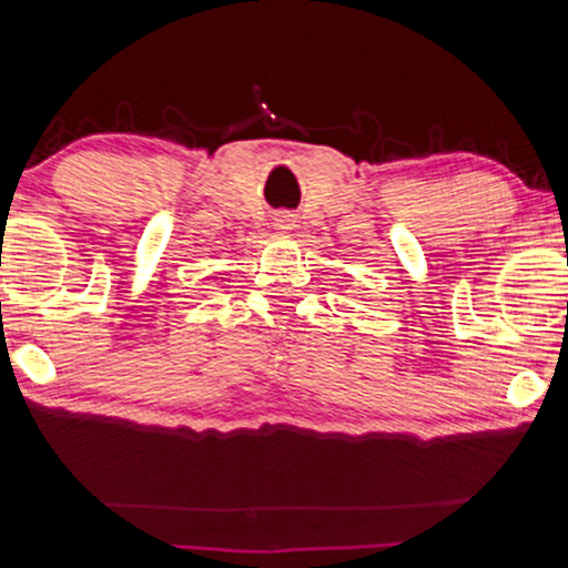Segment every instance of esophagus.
Returning a JSON list of instances; mask_svg holds the SVG:
<instances>
[{
    "mask_svg": "<svg viewBox=\"0 0 568 568\" xmlns=\"http://www.w3.org/2000/svg\"><path fill=\"white\" fill-rule=\"evenodd\" d=\"M275 226H277V230H293V216H291V213H277Z\"/></svg>",
    "mask_w": 568,
    "mask_h": 568,
    "instance_id": "1",
    "label": "esophagus"
}]
</instances>
